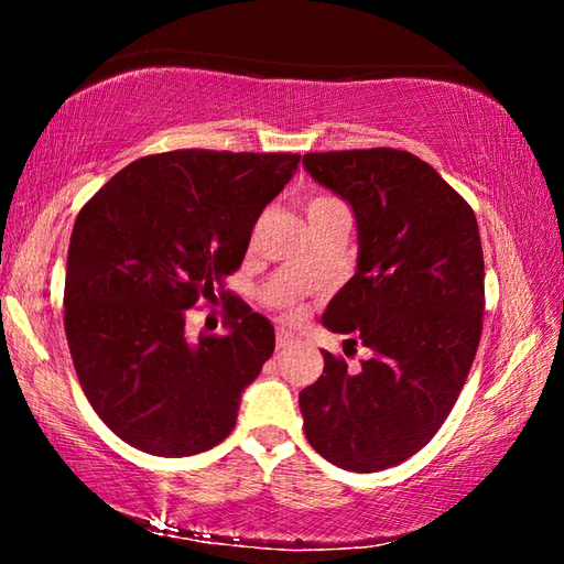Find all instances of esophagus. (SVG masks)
Returning a JSON list of instances; mask_svg holds the SVG:
<instances>
[{
  "label": "esophagus",
  "mask_w": 564,
  "mask_h": 564,
  "mask_svg": "<svg viewBox=\"0 0 564 564\" xmlns=\"http://www.w3.org/2000/svg\"><path fill=\"white\" fill-rule=\"evenodd\" d=\"M293 343H295V333H293V330H289V328H279V330H275V348L283 350V348L293 346Z\"/></svg>",
  "instance_id": "esophagus-1"
}]
</instances>
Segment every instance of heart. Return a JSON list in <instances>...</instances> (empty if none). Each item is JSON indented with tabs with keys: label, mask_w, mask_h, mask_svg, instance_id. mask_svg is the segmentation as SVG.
<instances>
[{
	"label": "heart",
	"mask_w": 564,
	"mask_h": 564,
	"mask_svg": "<svg viewBox=\"0 0 564 564\" xmlns=\"http://www.w3.org/2000/svg\"><path fill=\"white\" fill-rule=\"evenodd\" d=\"M336 204H340L338 198H330V196H313L311 202H308V216L311 214H318V212H323V208H328V206H336ZM295 308H289V313H293Z\"/></svg>",
	"instance_id": "1"
}]
</instances>
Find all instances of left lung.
Masks as SVG:
<instances>
[{
	"label": "left lung",
	"mask_w": 564,
	"mask_h": 564,
	"mask_svg": "<svg viewBox=\"0 0 564 564\" xmlns=\"http://www.w3.org/2000/svg\"><path fill=\"white\" fill-rule=\"evenodd\" d=\"M303 166L358 224V271L323 326L373 350L358 373L323 352V376L299 398L303 431L343 470H386L431 443L470 373L485 311L480 231L470 204L410 151H326Z\"/></svg>",
	"instance_id": "obj_1"
}]
</instances>
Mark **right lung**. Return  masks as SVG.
<instances>
[{"mask_svg": "<svg viewBox=\"0 0 564 564\" xmlns=\"http://www.w3.org/2000/svg\"><path fill=\"white\" fill-rule=\"evenodd\" d=\"M299 154L176 149L137 159L76 216L64 330L84 395L123 443L161 457L212 451L275 346L273 326L224 279ZM218 290L224 337L191 344L185 313Z\"/></svg>", "mask_w": 564, "mask_h": 564, "instance_id": "obj_1", "label": "right lung"}]
</instances>
